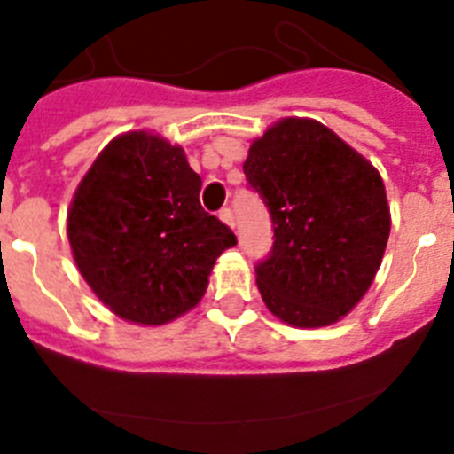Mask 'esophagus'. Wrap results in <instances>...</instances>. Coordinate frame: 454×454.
I'll return each instance as SVG.
<instances>
[{
    "label": "esophagus",
    "instance_id": "1",
    "mask_svg": "<svg viewBox=\"0 0 454 454\" xmlns=\"http://www.w3.org/2000/svg\"><path fill=\"white\" fill-rule=\"evenodd\" d=\"M220 220H223V223L224 224H230V227H231V230H234V227H236V218H234V211H231V209H227V207H224V209H220Z\"/></svg>",
    "mask_w": 454,
    "mask_h": 454
}]
</instances>
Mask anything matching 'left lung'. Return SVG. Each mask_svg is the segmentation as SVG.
Here are the masks:
<instances>
[{"label":"left lung","instance_id":"1","mask_svg":"<svg viewBox=\"0 0 454 454\" xmlns=\"http://www.w3.org/2000/svg\"><path fill=\"white\" fill-rule=\"evenodd\" d=\"M243 170L272 218V249L256 265L270 313L299 328L351 313L392 227L378 170L326 126L293 116L252 141Z\"/></svg>","mask_w":454,"mask_h":454}]
</instances>
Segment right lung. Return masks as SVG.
I'll use <instances>...</instances> for the list:
<instances>
[{"mask_svg":"<svg viewBox=\"0 0 454 454\" xmlns=\"http://www.w3.org/2000/svg\"><path fill=\"white\" fill-rule=\"evenodd\" d=\"M202 180L180 145L116 137L74 193L67 236L90 288L119 317L160 326L202 299L234 231L200 205Z\"/></svg>","mask_w":454,"mask_h":454,"instance_id":"1","label":"right lung"}]
</instances>
